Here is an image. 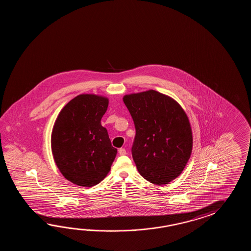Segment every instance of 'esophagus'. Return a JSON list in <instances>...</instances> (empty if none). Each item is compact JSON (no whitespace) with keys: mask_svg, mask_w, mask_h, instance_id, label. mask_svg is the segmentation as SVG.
Listing matches in <instances>:
<instances>
[{"mask_svg":"<svg viewBox=\"0 0 251 251\" xmlns=\"http://www.w3.org/2000/svg\"><path fill=\"white\" fill-rule=\"evenodd\" d=\"M118 152H119L120 155H126L127 153L126 149H124V148H120V149L118 150Z\"/></svg>","mask_w":251,"mask_h":251,"instance_id":"esophagus-1","label":"esophagus"}]
</instances>
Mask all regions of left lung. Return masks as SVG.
<instances>
[{
	"instance_id": "obj_1",
	"label": "left lung",
	"mask_w": 251,
	"mask_h": 251,
	"mask_svg": "<svg viewBox=\"0 0 251 251\" xmlns=\"http://www.w3.org/2000/svg\"><path fill=\"white\" fill-rule=\"evenodd\" d=\"M123 100L136 131L132 156L139 173L155 185L170 183L192 152L187 114L175 100L153 90L125 95Z\"/></svg>"
}]
</instances>
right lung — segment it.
<instances>
[{
	"label": "right lung",
	"mask_w": 251,
	"mask_h": 251,
	"mask_svg": "<svg viewBox=\"0 0 251 251\" xmlns=\"http://www.w3.org/2000/svg\"><path fill=\"white\" fill-rule=\"evenodd\" d=\"M108 99L80 94L59 113L51 134L53 160L62 175L80 187H93L102 181L116 158L101 118Z\"/></svg>",
	"instance_id": "1"
}]
</instances>
